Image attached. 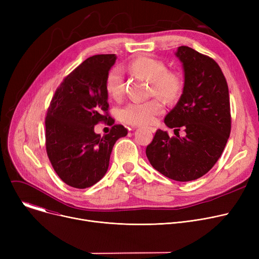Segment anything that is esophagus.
Wrapping results in <instances>:
<instances>
[{"label":"esophagus","instance_id":"34e87169","mask_svg":"<svg viewBox=\"0 0 259 259\" xmlns=\"http://www.w3.org/2000/svg\"><path fill=\"white\" fill-rule=\"evenodd\" d=\"M135 128H137V127H133V129H135ZM149 129L151 130V132H155V131H156V129H155V128H152V127H151V128H149Z\"/></svg>","mask_w":259,"mask_h":259}]
</instances>
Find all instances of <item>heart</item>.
Segmentation results:
<instances>
[{
  "mask_svg": "<svg viewBox=\"0 0 259 259\" xmlns=\"http://www.w3.org/2000/svg\"><path fill=\"white\" fill-rule=\"evenodd\" d=\"M127 70L141 75L151 83V93L166 101H173L179 97L183 81L178 73L168 71L164 62L151 57H139L127 65ZM106 91L114 100H119L125 92V77L119 67H114L108 72L105 80ZM164 110V106L157 99L147 102H130L119 111L120 119L128 125H151L156 116Z\"/></svg>",
  "mask_w": 259,
  "mask_h": 259,
  "instance_id": "b5f03b06",
  "label": "heart"
}]
</instances>
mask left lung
Masks as SVG:
<instances>
[{
    "instance_id": "8db88e82",
    "label": "left lung",
    "mask_w": 259,
    "mask_h": 259,
    "mask_svg": "<svg viewBox=\"0 0 259 259\" xmlns=\"http://www.w3.org/2000/svg\"><path fill=\"white\" fill-rule=\"evenodd\" d=\"M176 57L184 67V90L165 117L175 135L158 129L146 155L166 178L190 182L208 173L227 145L231 132L229 89L221 67L212 58L188 46L179 47ZM181 128L184 137L179 135Z\"/></svg>"
}]
</instances>
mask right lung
<instances>
[{
    "instance_id": "right-lung-1",
    "label": "right lung",
    "mask_w": 259,
    "mask_h": 259,
    "mask_svg": "<svg viewBox=\"0 0 259 259\" xmlns=\"http://www.w3.org/2000/svg\"><path fill=\"white\" fill-rule=\"evenodd\" d=\"M115 60V54L85 60L63 79L48 107V158L59 178L76 189L91 187L103 179L115 142L128 133L109 114L105 80ZM103 121L112 129L101 137L94 126Z\"/></svg>"
}]
</instances>
